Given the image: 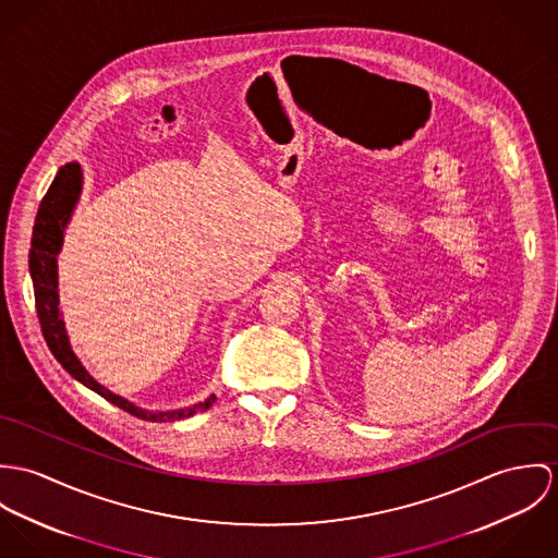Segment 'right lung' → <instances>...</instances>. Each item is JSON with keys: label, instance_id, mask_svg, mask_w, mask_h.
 I'll use <instances>...</instances> for the list:
<instances>
[{"label": "right lung", "instance_id": "right-lung-1", "mask_svg": "<svg viewBox=\"0 0 558 558\" xmlns=\"http://www.w3.org/2000/svg\"><path fill=\"white\" fill-rule=\"evenodd\" d=\"M81 182L83 173L76 162H68L62 167L53 180V184L47 190L34 233H32V248H29V274L34 282V298H36V312L38 320L43 327V336L53 353V357L63 366L72 378L109 400L111 404L124 409L125 413L145 420V422H175L194 415L196 411H207L216 396H209L207 400L187 407V409H178V411H143L134 407L132 402L124 400L122 396H116L109 391L105 385H100L89 372L83 368L78 357L74 355L65 327H63L62 312H60V293H58V254L62 250L63 229L72 216V209L78 201L81 194Z\"/></svg>", "mask_w": 558, "mask_h": 558}]
</instances>
